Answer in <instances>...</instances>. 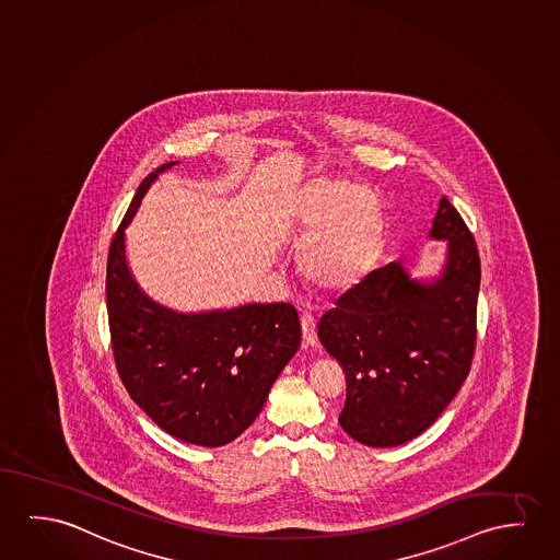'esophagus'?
<instances>
[{"instance_id":"34e87169","label":"esophagus","mask_w":560,"mask_h":560,"mask_svg":"<svg viewBox=\"0 0 560 560\" xmlns=\"http://www.w3.org/2000/svg\"><path fill=\"white\" fill-rule=\"evenodd\" d=\"M301 325L304 342H306L308 347H314V345H317L316 317L312 316L310 312H302Z\"/></svg>"}]
</instances>
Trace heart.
Segmentation results:
<instances>
[{"label": "heart", "instance_id": "b5f03b06", "mask_svg": "<svg viewBox=\"0 0 560 560\" xmlns=\"http://www.w3.org/2000/svg\"><path fill=\"white\" fill-rule=\"evenodd\" d=\"M292 219L308 236L302 271L319 289L347 292L372 271L383 243L382 210L372 190L319 178L299 192Z\"/></svg>", "mask_w": 560, "mask_h": 560}]
</instances>
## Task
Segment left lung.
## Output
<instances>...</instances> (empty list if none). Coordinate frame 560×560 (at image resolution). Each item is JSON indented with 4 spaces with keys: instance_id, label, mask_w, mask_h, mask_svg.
Here are the masks:
<instances>
[{
    "instance_id": "obj_1",
    "label": "left lung",
    "mask_w": 560,
    "mask_h": 560,
    "mask_svg": "<svg viewBox=\"0 0 560 560\" xmlns=\"http://www.w3.org/2000/svg\"><path fill=\"white\" fill-rule=\"evenodd\" d=\"M431 238L446 241L433 281L400 261L373 269L325 312L317 337L347 377L339 423L368 446H397L438 420L470 373L481 268L470 229L445 196Z\"/></svg>"
}]
</instances>
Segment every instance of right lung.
Returning a JSON list of instances; mask_svg holds the SVG:
<instances>
[{
	"label": "right lung",
	"instance_id": "add662e5",
	"mask_svg": "<svg viewBox=\"0 0 560 560\" xmlns=\"http://www.w3.org/2000/svg\"><path fill=\"white\" fill-rule=\"evenodd\" d=\"M175 163L142 180L109 246L112 349L130 398L163 431L190 445H228L250 428L301 347V322L287 302L180 314L138 287L125 258V228L158 175Z\"/></svg>",
	"mask_w": 560,
	"mask_h": 560
}]
</instances>
